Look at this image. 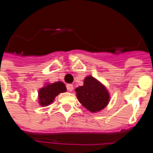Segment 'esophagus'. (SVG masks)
<instances>
[{
  "label": "esophagus",
  "mask_w": 153,
  "mask_h": 153,
  "mask_svg": "<svg viewBox=\"0 0 153 153\" xmlns=\"http://www.w3.org/2000/svg\"><path fill=\"white\" fill-rule=\"evenodd\" d=\"M67 91H70V92H71V91H73V89H74V86H73L72 84H67Z\"/></svg>",
  "instance_id": "obj_1"
}]
</instances>
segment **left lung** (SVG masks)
I'll list each match as a JSON object with an SVG mask.
<instances>
[{
	"mask_svg": "<svg viewBox=\"0 0 153 153\" xmlns=\"http://www.w3.org/2000/svg\"><path fill=\"white\" fill-rule=\"evenodd\" d=\"M79 102L92 113L100 111L106 106L109 94L105 87L92 76L84 79V85L75 89Z\"/></svg>",
	"mask_w": 153,
	"mask_h": 153,
	"instance_id": "1",
	"label": "left lung"
}]
</instances>
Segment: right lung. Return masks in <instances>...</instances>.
Segmentation results:
<instances>
[{"label": "right lung", "mask_w": 153, "mask_h": 153, "mask_svg": "<svg viewBox=\"0 0 153 153\" xmlns=\"http://www.w3.org/2000/svg\"><path fill=\"white\" fill-rule=\"evenodd\" d=\"M67 88L62 82H56L47 86L39 91V102L42 106H47L55 100V98L60 93L66 92Z\"/></svg>", "instance_id": "1"}]
</instances>
